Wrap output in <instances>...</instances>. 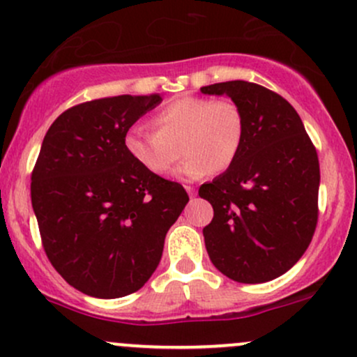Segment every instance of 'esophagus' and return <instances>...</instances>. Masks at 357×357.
<instances>
[{"label": "esophagus", "mask_w": 357, "mask_h": 357, "mask_svg": "<svg viewBox=\"0 0 357 357\" xmlns=\"http://www.w3.org/2000/svg\"><path fill=\"white\" fill-rule=\"evenodd\" d=\"M184 190L188 191V195H190L191 198H195V196H196V191H195V188H192V186H184Z\"/></svg>", "instance_id": "34e87169"}]
</instances>
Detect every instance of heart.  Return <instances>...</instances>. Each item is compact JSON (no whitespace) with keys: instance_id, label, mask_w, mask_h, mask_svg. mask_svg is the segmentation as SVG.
Here are the masks:
<instances>
[{"instance_id":"1","label":"heart","mask_w":357,"mask_h":357,"mask_svg":"<svg viewBox=\"0 0 357 357\" xmlns=\"http://www.w3.org/2000/svg\"><path fill=\"white\" fill-rule=\"evenodd\" d=\"M154 132L130 127L124 134L129 158L147 173L165 174L178 158L174 144L184 154L176 174L199 179L213 171H225L235 162L241 149L245 122L238 105L231 100H210L184 96L171 100L151 121Z\"/></svg>"}]
</instances>
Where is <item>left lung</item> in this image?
Instances as JSON below:
<instances>
[{"instance_id":"8db88e82","label":"left lung","mask_w":357,"mask_h":357,"mask_svg":"<svg viewBox=\"0 0 357 357\" xmlns=\"http://www.w3.org/2000/svg\"><path fill=\"white\" fill-rule=\"evenodd\" d=\"M238 105L245 132L235 162L199 188L211 203L204 245L216 268L240 284H264L297 264L317 225L321 171L296 109L245 80L202 87Z\"/></svg>"}]
</instances>
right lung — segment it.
Instances as JSON below:
<instances>
[{
    "label": "right lung",
    "mask_w": 357,
    "mask_h": 357,
    "mask_svg": "<svg viewBox=\"0 0 357 357\" xmlns=\"http://www.w3.org/2000/svg\"><path fill=\"white\" fill-rule=\"evenodd\" d=\"M161 100L151 93L85 102L65 110L45 134L31 206L48 260L90 297L141 289L190 202L181 184L147 173L124 149L130 126Z\"/></svg>",
    "instance_id": "add662e5"
}]
</instances>
